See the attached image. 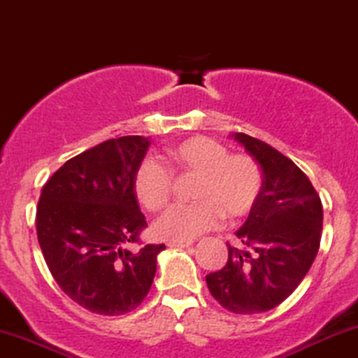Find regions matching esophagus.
Here are the masks:
<instances>
[{
	"label": "esophagus",
	"mask_w": 358,
	"mask_h": 358,
	"mask_svg": "<svg viewBox=\"0 0 358 358\" xmlns=\"http://www.w3.org/2000/svg\"><path fill=\"white\" fill-rule=\"evenodd\" d=\"M192 242H176V243H170V247H180V248H185V247H190Z\"/></svg>",
	"instance_id": "obj_1"
}]
</instances>
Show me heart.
I'll return each instance as SVG.
<instances>
[{
    "instance_id": "obj_1",
    "label": "heart",
    "mask_w": 358,
    "mask_h": 358,
    "mask_svg": "<svg viewBox=\"0 0 358 358\" xmlns=\"http://www.w3.org/2000/svg\"><path fill=\"white\" fill-rule=\"evenodd\" d=\"M175 171L200 175L195 203L170 206L155 222L153 234L165 242H190L206 230L220 225L223 215L230 220L247 217L260 198L264 175L250 155L234 153L220 141L193 136L170 150ZM173 187V171L155 158L140 163L133 178V190L141 205L158 212L168 203Z\"/></svg>"
}]
</instances>
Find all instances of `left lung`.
<instances>
[{"label":"left lung","mask_w":358,"mask_h":358,"mask_svg":"<svg viewBox=\"0 0 358 358\" xmlns=\"http://www.w3.org/2000/svg\"><path fill=\"white\" fill-rule=\"evenodd\" d=\"M235 140L260 165L264 187L236 231L242 247L228 243L227 265L206 275V285L223 308L252 315L275 308L300 285L320 247L324 212L308 176L290 158L245 133Z\"/></svg>","instance_id":"1"}]
</instances>
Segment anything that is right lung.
Returning a JSON list of instances; mask_svg holds the SVG:
<instances>
[{"label": "right lung", "mask_w": 358, "mask_h": 358, "mask_svg": "<svg viewBox=\"0 0 358 358\" xmlns=\"http://www.w3.org/2000/svg\"><path fill=\"white\" fill-rule=\"evenodd\" d=\"M148 145L143 136L111 138L70 158L41 188L36 234L46 265L73 302L98 315L140 307L165 248L140 238L148 225L133 178Z\"/></svg>", "instance_id": "obj_1"}]
</instances>
